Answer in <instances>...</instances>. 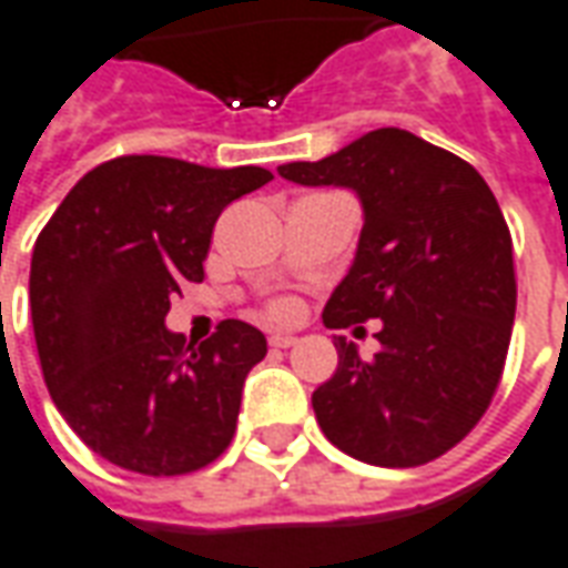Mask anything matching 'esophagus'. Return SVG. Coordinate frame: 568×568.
<instances>
[{"label": "esophagus", "instance_id": "34e87169", "mask_svg": "<svg viewBox=\"0 0 568 568\" xmlns=\"http://www.w3.org/2000/svg\"><path fill=\"white\" fill-rule=\"evenodd\" d=\"M295 341L297 338L292 332H271V347H292Z\"/></svg>", "mask_w": 568, "mask_h": 568}]
</instances>
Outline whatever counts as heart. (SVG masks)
Returning a JSON list of instances; mask_svg holds the SVG:
<instances>
[{"label": "heart", "mask_w": 568, "mask_h": 568, "mask_svg": "<svg viewBox=\"0 0 568 568\" xmlns=\"http://www.w3.org/2000/svg\"><path fill=\"white\" fill-rule=\"evenodd\" d=\"M276 313H280V316H288V313H292V307H288V304H280V307H276Z\"/></svg>", "instance_id": "heart-1"}]
</instances>
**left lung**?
Returning <instances> with one entry per match:
<instances>
[{
    "label": "left lung",
    "instance_id": "8db88e82",
    "mask_svg": "<svg viewBox=\"0 0 568 568\" xmlns=\"http://www.w3.org/2000/svg\"><path fill=\"white\" fill-rule=\"evenodd\" d=\"M276 172L301 187L351 190L363 205L356 255L323 323L381 320V351L363 359L335 338L338 368L313 390L316 422L359 462H434L489 408L517 313L510 230L489 184L406 129H375Z\"/></svg>",
    "mask_w": 568,
    "mask_h": 568
}]
</instances>
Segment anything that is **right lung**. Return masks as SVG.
I'll use <instances>...</instances> for the list:
<instances>
[{
	"label": "right lung",
	"instance_id": "right-lung-1",
	"mask_svg": "<svg viewBox=\"0 0 568 568\" xmlns=\"http://www.w3.org/2000/svg\"><path fill=\"white\" fill-rule=\"evenodd\" d=\"M267 181L257 165L119 156L79 178L39 233L30 307L45 387L110 464L174 477L230 446L267 338L224 320L209 341L184 344L165 313L184 280H202L217 215Z\"/></svg>",
	"mask_w": 568,
	"mask_h": 568
}]
</instances>
